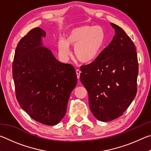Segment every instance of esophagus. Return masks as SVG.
Here are the masks:
<instances>
[{
    "label": "esophagus",
    "mask_w": 151,
    "mask_h": 151,
    "mask_svg": "<svg viewBox=\"0 0 151 151\" xmlns=\"http://www.w3.org/2000/svg\"><path fill=\"white\" fill-rule=\"evenodd\" d=\"M76 76H77V78L79 79L80 78V75H81V71L78 69H76Z\"/></svg>",
    "instance_id": "1"
}]
</instances>
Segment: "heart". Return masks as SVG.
<instances>
[{
    "label": "heart",
    "instance_id": "1",
    "mask_svg": "<svg viewBox=\"0 0 151 151\" xmlns=\"http://www.w3.org/2000/svg\"><path fill=\"white\" fill-rule=\"evenodd\" d=\"M104 38V30L99 26L75 28L68 33L66 40H58V52L64 60H67L70 55L69 45L73 46L76 58L83 63H90L100 54Z\"/></svg>",
    "mask_w": 151,
    "mask_h": 151
}]
</instances>
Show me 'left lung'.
<instances>
[{"mask_svg": "<svg viewBox=\"0 0 151 151\" xmlns=\"http://www.w3.org/2000/svg\"><path fill=\"white\" fill-rule=\"evenodd\" d=\"M111 24L115 30L112 41L95 60L81 66V82L88 91L91 112L103 122L119 118L131 104L139 74L134 44L123 29Z\"/></svg>", "mask_w": 151, "mask_h": 151, "instance_id": "1", "label": "left lung"}]
</instances>
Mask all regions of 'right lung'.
<instances>
[{
	"label": "right lung",
	"instance_id": "1",
	"mask_svg": "<svg viewBox=\"0 0 151 151\" xmlns=\"http://www.w3.org/2000/svg\"><path fill=\"white\" fill-rule=\"evenodd\" d=\"M45 36L37 27L20 39L12 63V77L21 108L35 121L52 126L65 115L77 77L73 65L59 62L50 49L42 47Z\"/></svg>",
	"mask_w": 151,
	"mask_h": 151
}]
</instances>
